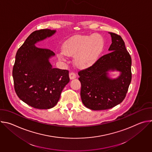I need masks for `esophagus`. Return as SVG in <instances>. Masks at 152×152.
<instances>
[{"label":"esophagus","instance_id":"obj_1","mask_svg":"<svg viewBox=\"0 0 152 152\" xmlns=\"http://www.w3.org/2000/svg\"><path fill=\"white\" fill-rule=\"evenodd\" d=\"M69 77L70 79H74L76 77V75L74 72H70L69 73Z\"/></svg>","mask_w":152,"mask_h":152}]
</instances>
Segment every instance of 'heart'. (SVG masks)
<instances>
[{
	"mask_svg": "<svg viewBox=\"0 0 152 152\" xmlns=\"http://www.w3.org/2000/svg\"><path fill=\"white\" fill-rule=\"evenodd\" d=\"M104 46L103 39L99 34L74 36L64 43L63 51L59 58L66 59L67 56H75L76 66L82 69L91 67L98 60Z\"/></svg>",
	"mask_w": 152,
	"mask_h": 152,
	"instance_id": "1",
	"label": "heart"
}]
</instances>
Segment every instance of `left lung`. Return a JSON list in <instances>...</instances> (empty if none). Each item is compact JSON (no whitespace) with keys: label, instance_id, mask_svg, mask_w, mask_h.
I'll list each match as a JSON object with an SVG mask.
<instances>
[{"label":"left lung","instance_id":"8db88e82","mask_svg":"<svg viewBox=\"0 0 152 152\" xmlns=\"http://www.w3.org/2000/svg\"><path fill=\"white\" fill-rule=\"evenodd\" d=\"M112 43L110 52L100 57L92 66L79 72L83 104L94 111L105 110L124 99L132 79V59L121 36L109 32ZM118 71L115 79L108 76L109 71Z\"/></svg>","mask_w":152,"mask_h":152}]
</instances>
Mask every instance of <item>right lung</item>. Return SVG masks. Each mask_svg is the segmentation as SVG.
Returning <instances> with one entry per match:
<instances>
[{
  "label": "right lung",
  "instance_id": "right-lung-1",
  "mask_svg": "<svg viewBox=\"0 0 152 152\" xmlns=\"http://www.w3.org/2000/svg\"><path fill=\"white\" fill-rule=\"evenodd\" d=\"M55 32L48 29L33 32L15 55L12 69L15 91L20 100L36 109L54 107L70 81L68 70L52 67L49 59L55 53L35 46Z\"/></svg>",
  "mask_w": 152,
  "mask_h": 152
}]
</instances>
